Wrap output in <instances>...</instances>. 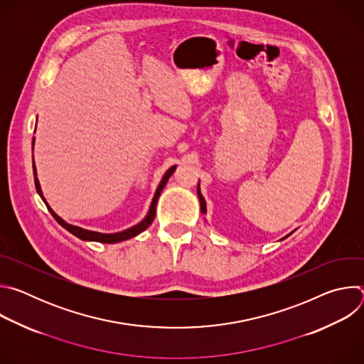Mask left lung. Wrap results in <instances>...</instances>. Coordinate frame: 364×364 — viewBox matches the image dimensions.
I'll list each match as a JSON object with an SVG mask.
<instances>
[{
	"instance_id": "1",
	"label": "left lung",
	"mask_w": 364,
	"mask_h": 364,
	"mask_svg": "<svg viewBox=\"0 0 364 364\" xmlns=\"http://www.w3.org/2000/svg\"><path fill=\"white\" fill-rule=\"evenodd\" d=\"M197 196H198V200H200V210H201V213L203 215H205L207 213V207H205V200H204V197H203V194H201V191H200V183L197 184ZM292 233V232H291ZM289 233V235H291ZM288 235V236H289ZM288 236H285V237H288ZM284 237V239H285Z\"/></svg>"
}]
</instances>
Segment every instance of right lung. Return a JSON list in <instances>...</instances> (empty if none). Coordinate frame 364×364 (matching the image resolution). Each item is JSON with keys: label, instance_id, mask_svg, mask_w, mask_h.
Listing matches in <instances>:
<instances>
[{"label": "right lung", "instance_id": "1", "mask_svg": "<svg viewBox=\"0 0 364 364\" xmlns=\"http://www.w3.org/2000/svg\"><path fill=\"white\" fill-rule=\"evenodd\" d=\"M33 146H34V138H33ZM177 166H173L167 170V173L163 176V180L160 181L157 190H155V194H154V198L151 201V205H149V210L146 213V216L135 226L129 228V229H125L122 232H117V233H99V232H92V230H86V229H82L79 226H73V225H69L66 223L60 216H58L53 209L47 204L44 196H43V191H41V187H40V183H38V178H37V171H36V166H34V160H33V173H34V184H36V190L38 193V196L43 198V201L46 203L48 212L51 213V216H53L56 219V222L65 228L68 232H70L72 235H75L76 237L82 239V240H86V242H100V243H118V242H122V240H128L131 237H135L136 235H139L141 232H144L151 223L152 220L155 219V207H157V201H159V197L163 191V188L166 187L168 178L173 176V173L176 171Z\"/></svg>", "mask_w": 364, "mask_h": 364}]
</instances>
